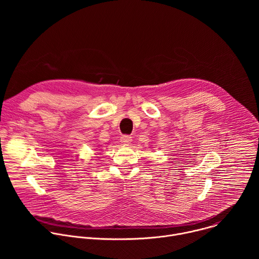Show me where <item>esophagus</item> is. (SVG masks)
Wrapping results in <instances>:
<instances>
[{
    "instance_id": "1",
    "label": "esophagus",
    "mask_w": 259,
    "mask_h": 259,
    "mask_svg": "<svg viewBox=\"0 0 259 259\" xmlns=\"http://www.w3.org/2000/svg\"><path fill=\"white\" fill-rule=\"evenodd\" d=\"M120 141L123 143V144H129L131 141H132V137L130 135H123L121 138H120Z\"/></svg>"
}]
</instances>
